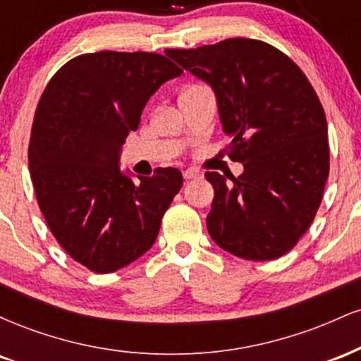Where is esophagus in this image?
Returning <instances> with one entry per match:
<instances>
[{
	"instance_id": "esophagus-1",
	"label": "esophagus",
	"mask_w": 361,
	"mask_h": 361,
	"mask_svg": "<svg viewBox=\"0 0 361 361\" xmlns=\"http://www.w3.org/2000/svg\"><path fill=\"white\" fill-rule=\"evenodd\" d=\"M198 173L193 171V169H186V171H183V178L185 180H193V178H197Z\"/></svg>"
}]
</instances>
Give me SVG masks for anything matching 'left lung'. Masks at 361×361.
<instances>
[{
  "label": "left lung",
  "instance_id": "obj_1",
  "mask_svg": "<svg viewBox=\"0 0 361 361\" xmlns=\"http://www.w3.org/2000/svg\"><path fill=\"white\" fill-rule=\"evenodd\" d=\"M181 68L212 86L224 151L241 176L207 171L214 200L210 238L231 255L276 259L307 233L329 175L324 109L287 54L255 39H226L197 49H166Z\"/></svg>",
  "mask_w": 361,
  "mask_h": 361
}]
</instances>
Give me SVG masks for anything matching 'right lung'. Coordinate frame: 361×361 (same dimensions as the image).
I'll use <instances>...</instances> for the list:
<instances>
[{"instance_id": "1", "label": "right lung", "mask_w": 361, "mask_h": 361, "mask_svg": "<svg viewBox=\"0 0 361 361\" xmlns=\"http://www.w3.org/2000/svg\"><path fill=\"white\" fill-rule=\"evenodd\" d=\"M181 73L156 52L81 54L40 97L28 146L37 202L62 250L91 271H117L142 256L183 185L176 168L139 183L118 168L147 100Z\"/></svg>"}]
</instances>
